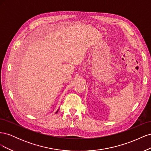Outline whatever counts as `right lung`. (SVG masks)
<instances>
[{"label": "right lung", "instance_id": "1", "mask_svg": "<svg viewBox=\"0 0 151 151\" xmlns=\"http://www.w3.org/2000/svg\"><path fill=\"white\" fill-rule=\"evenodd\" d=\"M58 110H59V109H58V110H57V111H56V112H55V113H57V112H58Z\"/></svg>", "mask_w": 151, "mask_h": 151}]
</instances>
